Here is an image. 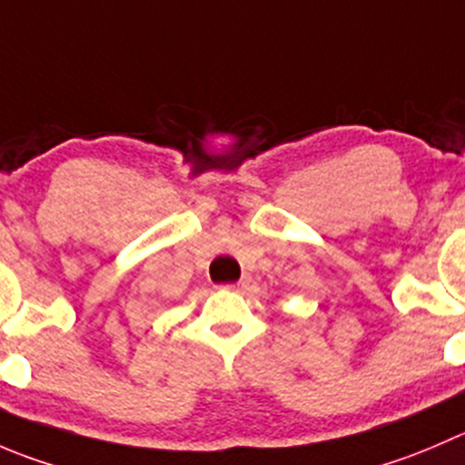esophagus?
Returning <instances> with one entry per match:
<instances>
[{"mask_svg": "<svg viewBox=\"0 0 465 465\" xmlns=\"http://www.w3.org/2000/svg\"><path fill=\"white\" fill-rule=\"evenodd\" d=\"M247 283H250V274H245V277H242L238 283H229V286H224V288H229V291H242Z\"/></svg>", "mask_w": 465, "mask_h": 465, "instance_id": "obj_1", "label": "esophagus"}]
</instances>
